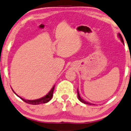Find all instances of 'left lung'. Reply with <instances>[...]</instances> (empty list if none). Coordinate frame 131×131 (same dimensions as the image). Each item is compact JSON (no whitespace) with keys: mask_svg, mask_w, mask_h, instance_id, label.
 <instances>
[{"mask_svg":"<svg viewBox=\"0 0 131 131\" xmlns=\"http://www.w3.org/2000/svg\"><path fill=\"white\" fill-rule=\"evenodd\" d=\"M118 37H119V38L120 39L121 41L123 43H124L123 39L122 36V35H121V34H120V33H118ZM77 93H78V98L79 100H80V101H81V102H82L83 103H84V104H89V105H95L94 104H92V103H89V102H88V101H84V100L83 99H82V98H81V96H80V94H79L78 90H77Z\"/></svg>","mask_w":131,"mask_h":131,"instance_id":"8db88e82","label":"left lung"}]
</instances>
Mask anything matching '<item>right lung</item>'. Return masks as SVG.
Instances as JSON below:
<instances>
[{
	"label": "right lung",
	"instance_id": "add662e5",
	"mask_svg": "<svg viewBox=\"0 0 131 131\" xmlns=\"http://www.w3.org/2000/svg\"><path fill=\"white\" fill-rule=\"evenodd\" d=\"M54 86L55 85H54V86L52 88H51V89L50 90V91L48 92L46 96H43V97H42L41 98H39V99H37V100H25L24 99V98L20 97V96H19L18 95H17L16 93L14 92V90H13V92L15 93V94L17 95V96H19V98H20L21 100H23L24 101H25V103H28V104H43V103H48V101L50 100L51 98L53 97V91H54Z\"/></svg>",
	"mask_w": 131,
	"mask_h": 131
}]
</instances>
